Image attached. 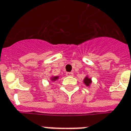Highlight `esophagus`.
I'll list each match as a JSON object with an SVG mask.
<instances>
[{
	"label": "esophagus",
	"mask_w": 131,
	"mask_h": 131,
	"mask_svg": "<svg viewBox=\"0 0 131 131\" xmlns=\"http://www.w3.org/2000/svg\"><path fill=\"white\" fill-rule=\"evenodd\" d=\"M66 75L67 76H73V73H66Z\"/></svg>",
	"instance_id": "esophagus-1"
}]
</instances>
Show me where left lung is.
I'll list each match as a JSON object with an SVG mask.
<instances>
[{
	"mask_svg": "<svg viewBox=\"0 0 131 131\" xmlns=\"http://www.w3.org/2000/svg\"><path fill=\"white\" fill-rule=\"evenodd\" d=\"M83 82H84V84H85V85H86V86L90 87L91 84H92V79L90 78H89V77L87 75L85 78V79L83 80Z\"/></svg>",
	"mask_w": 131,
	"mask_h": 131,
	"instance_id": "left-lung-1",
	"label": "left lung"
}]
</instances>
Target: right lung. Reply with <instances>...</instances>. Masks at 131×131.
<instances>
[{"mask_svg":"<svg viewBox=\"0 0 131 131\" xmlns=\"http://www.w3.org/2000/svg\"><path fill=\"white\" fill-rule=\"evenodd\" d=\"M58 78H59V76H52V77H51V81L54 82L56 80H57Z\"/></svg>","mask_w":131,"mask_h":131,"instance_id":"obj_1","label":"right lung"}]
</instances>
